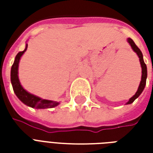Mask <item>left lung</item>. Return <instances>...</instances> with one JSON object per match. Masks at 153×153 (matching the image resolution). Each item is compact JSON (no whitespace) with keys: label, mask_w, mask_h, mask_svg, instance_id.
<instances>
[{"label":"left lung","mask_w":153,"mask_h":153,"mask_svg":"<svg viewBox=\"0 0 153 153\" xmlns=\"http://www.w3.org/2000/svg\"><path fill=\"white\" fill-rule=\"evenodd\" d=\"M128 42L129 43V45L131 46L132 49L134 50V52H136V54L138 55V58H139V61H140V64H141V67H142V79L141 81H140V84L138 86V91L136 92L134 96L132 97L130 99L128 100V102L126 104H131L132 102H134L136 98H138L139 95L141 94L142 92L143 91L145 88V85H146V80H147V76H148V72H147V65L146 64L144 63V60H143V54H142V51H140V49L138 48L136 44L134 43V42L132 40L131 38H128L127 39Z\"/></svg>","instance_id":"8db88e82"}]
</instances>
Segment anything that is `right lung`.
I'll list each match as a JSON object with an SVG mask.
<instances>
[{
    "label": "right lung",
    "mask_w": 153,
    "mask_h": 153,
    "mask_svg": "<svg viewBox=\"0 0 153 153\" xmlns=\"http://www.w3.org/2000/svg\"><path fill=\"white\" fill-rule=\"evenodd\" d=\"M28 48V44H26L25 49L23 51H19L16 56H15V61L11 67V71H10V79H11L12 87L15 92V95L17 96L19 99L22 102L25 103V105L36 108V109H46V108H52L55 106H58L60 102H54L51 100L42 99L39 97H37L31 94L22 87L20 84L19 79L18 76V68L19 60L23 56V54L25 53V51Z\"/></svg>",
    "instance_id": "right-lung-1"
}]
</instances>
